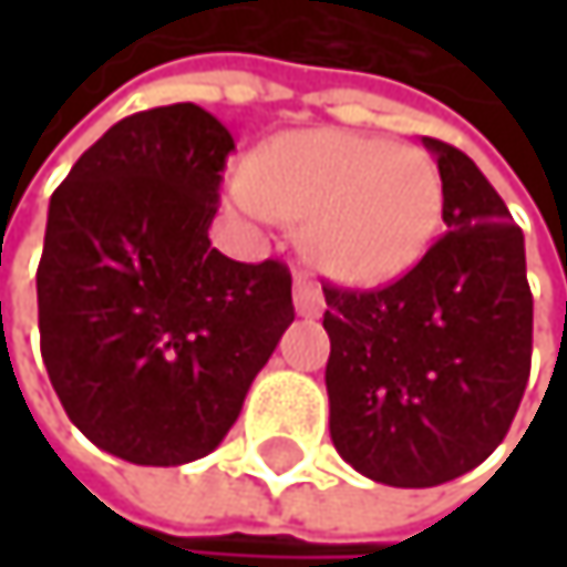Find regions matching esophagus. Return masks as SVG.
I'll return each mask as SVG.
<instances>
[{"instance_id": "34e87169", "label": "esophagus", "mask_w": 567, "mask_h": 567, "mask_svg": "<svg viewBox=\"0 0 567 567\" xmlns=\"http://www.w3.org/2000/svg\"><path fill=\"white\" fill-rule=\"evenodd\" d=\"M295 311H298L301 318H318V315L324 311V295H321V288L311 282V279H305V276L295 279Z\"/></svg>"}]
</instances>
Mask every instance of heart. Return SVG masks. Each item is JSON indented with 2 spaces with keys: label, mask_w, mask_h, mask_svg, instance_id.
<instances>
[{
  "label": "heart",
  "mask_w": 567,
  "mask_h": 567,
  "mask_svg": "<svg viewBox=\"0 0 567 567\" xmlns=\"http://www.w3.org/2000/svg\"><path fill=\"white\" fill-rule=\"evenodd\" d=\"M229 206L252 223L305 219L301 246L331 279L378 285L410 272L443 219V176L410 144L351 131H291L229 176Z\"/></svg>",
  "instance_id": "b5f03b06"
}]
</instances>
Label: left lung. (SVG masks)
I'll list each match as a JSON object with an SVG mask.
<instances>
[{
    "instance_id": "8db88e82",
    "label": "left lung",
    "mask_w": 567,
    "mask_h": 567,
    "mask_svg": "<svg viewBox=\"0 0 567 567\" xmlns=\"http://www.w3.org/2000/svg\"><path fill=\"white\" fill-rule=\"evenodd\" d=\"M423 147L443 176L446 233L400 282L324 288L331 443L400 489L476 470L509 433L532 364L522 229L463 151Z\"/></svg>"
}]
</instances>
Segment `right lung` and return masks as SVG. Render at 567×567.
I'll return each mask as SVG.
<instances>
[{"instance_id":"1","label":"right lung","mask_w":567,"mask_h":567,"mask_svg":"<svg viewBox=\"0 0 567 567\" xmlns=\"http://www.w3.org/2000/svg\"><path fill=\"white\" fill-rule=\"evenodd\" d=\"M233 134L199 104L117 121L52 193L39 334L71 423L137 466L213 453L295 321L282 262L209 246Z\"/></svg>"}]
</instances>
